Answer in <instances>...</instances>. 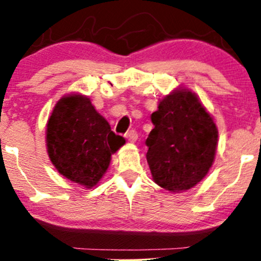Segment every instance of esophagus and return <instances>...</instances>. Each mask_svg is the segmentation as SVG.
I'll list each match as a JSON object with an SVG mask.
<instances>
[{
	"instance_id": "34e87169",
	"label": "esophagus",
	"mask_w": 261,
	"mask_h": 261,
	"mask_svg": "<svg viewBox=\"0 0 261 261\" xmlns=\"http://www.w3.org/2000/svg\"><path fill=\"white\" fill-rule=\"evenodd\" d=\"M125 137H126V139L130 141V142H136L137 141V133L135 130H130L128 131V133H126L125 134Z\"/></svg>"
}]
</instances>
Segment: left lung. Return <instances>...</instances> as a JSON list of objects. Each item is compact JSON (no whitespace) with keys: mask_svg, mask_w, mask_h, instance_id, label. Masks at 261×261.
I'll return each mask as SVG.
<instances>
[{"mask_svg":"<svg viewBox=\"0 0 261 261\" xmlns=\"http://www.w3.org/2000/svg\"><path fill=\"white\" fill-rule=\"evenodd\" d=\"M146 154L155 184L178 193L205 178L216 154L218 130L214 119L187 88L166 95L152 113Z\"/></svg>","mask_w":261,"mask_h":261,"instance_id":"1","label":"left lung"}]
</instances>
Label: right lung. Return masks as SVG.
I'll use <instances>...</instances> for the list:
<instances>
[{
  "instance_id": "add662e5",
  "label": "right lung",
  "mask_w": 261,
  "mask_h": 261,
  "mask_svg": "<svg viewBox=\"0 0 261 261\" xmlns=\"http://www.w3.org/2000/svg\"><path fill=\"white\" fill-rule=\"evenodd\" d=\"M124 142L82 94L62 97L46 125L50 161L60 174L88 189L103 178L112 154Z\"/></svg>"
}]
</instances>
